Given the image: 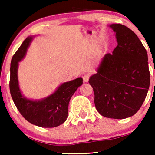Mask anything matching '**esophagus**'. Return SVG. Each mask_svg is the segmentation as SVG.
Listing matches in <instances>:
<instances>
[{"label": "esophagus", "instance_id": "obj_1", "mask_svg": "<svg viewBox=\"0 0 155 155\" xmlns=\"http://www.w3.org/2000/svg\"><path fill=\"white\" fill-rule=\"evenodd\" d=\"M83 78V81H84V82H87V81H89V79H90V75L89 74H84L82 76Z\"/></svg>", "mask_w": 155, "mask_h": 155}]
</instances>
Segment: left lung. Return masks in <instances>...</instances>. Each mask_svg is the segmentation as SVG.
Returning a JSON list of instances; mask_svg holds the SVG:
<instances>
[{"mask_svg":"<svg viewBox=\"0 0 155 155\" xmlns=\"http://www.w3.org/2000/svg\"><path fill=\"white\" fill-rule=\"evenodd\" d=\"M110 27L118 45L103 58L97 73L90 77L95 105L102 116L125 119L141 107L150 84L146 49L136 33L121 24Z\"/></svg>","mask_w":155,"mask_h":155,"instance_id":"1","label":"left lung"}]
</instances>
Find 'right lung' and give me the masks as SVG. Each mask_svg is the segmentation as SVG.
Masks as SVG:
<instances>
[{"mask_svg":"<svg viewBox=\"0 0 155 155\" xmlns=\"http://www.w3.org/2000/svg\"><path fill=\"white\" fill-rule=\"evenodd\" d=\"M32 37H28L14 54L10 67V93L16 107L31 124L41 127H54L66 120L71 97L83 83L81 78L63 83L52 95L41 101H33L23 97L17 79L18 63L24 58Z\"/></svg>","mask_w":155,"mask_h":155,"instance_id":"add662e5","label":"right lung"}]
</instances>
